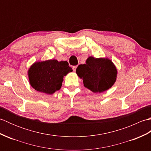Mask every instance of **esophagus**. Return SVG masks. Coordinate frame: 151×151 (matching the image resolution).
Here are the masks:
<instances>
[{
	"label": "esophagus",
	"instance_id": "34e87169",
	"mask_svg": "<svg viewBox=\"0 0 151 151\" xmlns=\"http://www.w3.org/2000/svg\"><path fill=\"white\" fill-rule=\"evenodd\" d=\"M76 67H77V66H73V70H74V71H75V70H76Z\"/></svg>",
	"mask_w": 151,
	"mask_h": 151
}]
</instances>
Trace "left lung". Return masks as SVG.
Segmentation results:
<instances>
[{
	"mask_svg": "<svg viewBox=\"0 0 151 151\" xmlns=\"http://www.w3.org/2000/svg\"><path fill=\"white\" fill-rule=\"evenodd\" d=\"M76 73L83 80L85 88L93 93H102L114 84L117 70L110 59L89 56L85 64L78 66Z\"/></svg>",
	"mask_w": 151,
	"mask_h": 151,
	"instance_id": "obj_1",
	"label": "left lung"
}]
</instances>
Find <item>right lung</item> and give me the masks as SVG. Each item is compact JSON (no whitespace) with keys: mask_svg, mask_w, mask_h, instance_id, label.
Returning <instances> with one entry per match:
<instances>
[{"mask_svg":"<svg viewBox=\"0 0 151 151\" xmlns=\"http://www.w3.org/2000/svg\"><path fill=\"white\" fill-rule=\"evenodd\" d=\"M73 70L67 61L48 60L36 62L28 70L30 84L36 91L53 94L62 87L64 76Z\"/></svg>","mask_w":151,"mask_h":151,"instance_id":"obj_1","label":"right lung"}]
</instances>
